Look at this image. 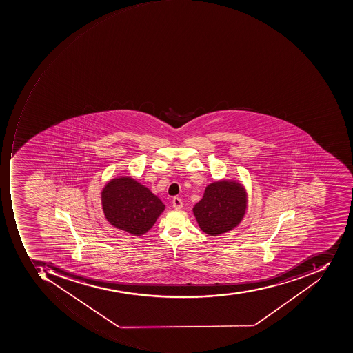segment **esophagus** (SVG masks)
Returning <instances> with one entry per match:
<instances>
[{
    "label": "esophagus",
    "instance_id": "1",
    "mask_svg": "<svg viewBox=\"0 0 353 353\" xmlns=\"http://www.w3.org/2000/svg\"><path fill=\"white\" fill-rule=\"evenodd\" d=\"M173 207L175 210H180L183 207V201L179 197H174L173 199Z\"/></svg>",
    "mask_w": 353,
    "mask_h": 353
}]
</instances>
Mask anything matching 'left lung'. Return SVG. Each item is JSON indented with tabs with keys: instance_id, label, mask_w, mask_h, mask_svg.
<instances>
[{
	"instance_id": "left-lung-1",
	"label": "left lung",
	"mask_w": 353,
	"mask_h": 353,
	"mask_svg": "<svg viewBox=\"0 0 353 353\" xmlns=\"http://www.w3.org/2000/svg\"><path fill=\"white\" fill-rule=\"evenodd\" d=\"M247 210L245 188L235 180H219L207 185L203 199L193 207L199 229L210 236L231 231Z\"/></svg>"
}]
</instances>
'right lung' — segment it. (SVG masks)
<instances>
[{
    "instance_id": "add662e5",
    "label": "right lung",
    "mask_w": 353,
    "mask_h": 353,
    "mask_svg": "<svg viewBox=\"0 0 353 353\" xmlns=\"http://www.w3.org/2000/svg\"><path fill=\"white\" fill-rule=\"evenodd\" d=\"M101 199L106 220L134 236L147 233L165 208L148 188L130 176L108 181L103 188Z\"/></svg>"
}]
</instances>
